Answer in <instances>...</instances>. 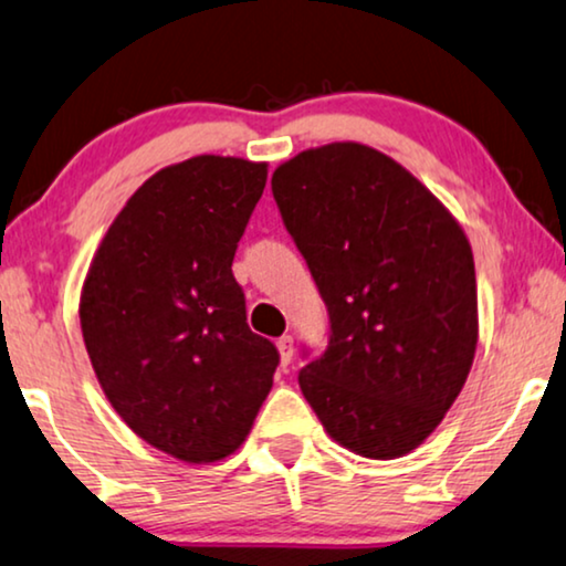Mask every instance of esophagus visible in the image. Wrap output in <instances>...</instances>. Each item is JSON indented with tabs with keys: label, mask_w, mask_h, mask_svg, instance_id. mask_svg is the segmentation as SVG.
<instances>
[{
	"label": "esophagus",
	"mask_w": 566,
	"mask_h": 566,
	"mask_svg": "<svg viewBox=\"0 0 566 566\" xmlns=\"http://www.w3.org/2000/svg\"><path fill=\"white\" fill-rule=\"evenodd\" d=\"M276 349H279V357H282V365L287 367L292 361V354H295V342H292V336H282L276 342Z\"/></svg>",
	"instance_id": "obj_1"
}]
</instances>
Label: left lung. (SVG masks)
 <instances>
[{"instance_id": "left-lung-1", "label": "left lung", "mask_w": 566, "mask_h": 566, "mask_svg": "<svg viewBox=\"0 0 566 566\" xmlns=\"http://www.w3.org/2000/svg\"><path fill=\"white\" fill-rule=\"evenodd\" d=\"M271 191L328 307V346L300 370V390L352 453H411L476 354L469 238L403 165L357 142L295 155Z\"/></svg>"}]
</instances>
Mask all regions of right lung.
I'll list each match as a JSON object with an SVG mask.
<instances>
[{
	"label": "right lung",
	"instance_id": "1",
	"mask_svg": "<svg viewBox=\"0 0 566 566\" xmlns=\"http://www.w3.org/2000/svg\"><path fill=\"white\" fill-rule=\"evenodd\" d=\"M266 163L199 155L157 170L105 232L80 323L105 398L149 446L214 463L243 446L279 365L245 323L232 259Z\"/></svg>",
	"mask_w": 566,
	"mask_h": 566
}]
</instances>
